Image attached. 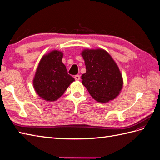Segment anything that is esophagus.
I'll return each mask as SVG.
<instances>
[{"label": "esophagus", "instance_id": "esophagus-1", "mask_svg": "<svg viewBox=\"0 0 160 160\" xmlns=\"http://www.w3.org/2000/svg\"><path fill=\"white\" fill-rule=\"evenodd\" d=\"M74 78H75V80H79L80 79V75H76V76H74Z\"/></svg>", "mask_w": 160, "mask_h": 160}]
</instances>
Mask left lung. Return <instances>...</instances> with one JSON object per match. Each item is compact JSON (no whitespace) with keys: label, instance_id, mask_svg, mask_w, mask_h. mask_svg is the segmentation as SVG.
Returning a JSON list of instances; mask_svg holds the SVG:
<instances>
[{"label":"left lung","instance_id":"1","mask_svg":"<svg viewBox=\"0 0 160 160\" xmlns=\"http://www.w3.org/2000/svg\"><path fill=\"white\" fill-rule=\"evenodd\" d=\"M82 56L87 71L82 76L83 85L99 102H107L116 98L123 80L116 63L104 49L84 50Z\"/></svg>","mask_w":160,"mask_h":160}]
</instances>
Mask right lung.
<instances>
[{
	"mask_svg": "<svg viewBox=\"0 0 160 160\" xmlns=\"http://www.w3.org/2000/svg\"><path fill=\"white\" fill-rule=\"evenodd\" d=\"M63 54L53 51L44 56L33 78V87L40 97L47 101H55L62 96L69 84L75 80L68 74L62 62Z\"/></svg>",
	"mask_w": 160,
	"mask_h": 160,
	"instance_id": "add662e5",
	"label": "right lung"
}]
</instances>
